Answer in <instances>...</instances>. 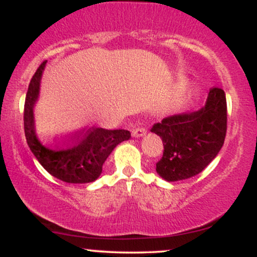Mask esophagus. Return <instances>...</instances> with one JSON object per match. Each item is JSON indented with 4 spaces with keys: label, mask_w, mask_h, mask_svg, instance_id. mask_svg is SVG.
Listing matches in <instances>:
<instances>
[{
    "label": "esophagus",
    "mask_w": 257,
    "mask_h": 257,
    "mask_svg": "<svg viewBox=\"0 0 257 257\" xmlns=\"http://www.w3.org/2000/svg\"><path fill=\"white\" fill-rule=\"evenodd\" d=\"M146 134V131L143 128V126H138V128H134L132 132V135L134 138H141Z\"/></svg>",
    "instance_id": "1"
}]
</instances>
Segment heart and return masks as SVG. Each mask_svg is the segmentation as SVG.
<instances>
[{"label":"heart","instance_id":"b5f03b06","mask_svg":"<svg viewBox=\"0 0 257 257\" xmlns=\"http://www.w3.org/2000/svg\"><path fill=\"white\" fill-rule=\"evenodd\" d=\"M184 100H185L184 93L179 94V95H176L175 98H173L169 102H168L167 106H166V110L168 112H174V111L179 110V108L181 107V105H182V102H184Z\"/></svg>","mask_w":257,"mask_h":257}]
</instances>
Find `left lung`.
I'll list each match as a JSON object with an SVG mask.
<instances>
[{
    "instance_id": "8db88e82",
    "label": "left lung",
    "mask_w": 257,
    "mask_h": 257,
    "mask_svg": "<svg viewBox=\"0 0 257 257\" xmlns=\"http://www.w3.org/2000/svg\"><path fill=\"white\" fill-rule=\"evenodd\" d=\"M226 129L225 91L211 88L205 105L198 111L174 114L152 126L151 132L162 139L164 146L156 172L169 182L196 176L220 152Z\"/></svg>"
}]
</instances>
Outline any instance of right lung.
<instances>
[{"instance_id": "obj_1", "label": "right lung", "mask_w": 257, "mask_h": 257, "mask_svg": "<svg viewBox=\"0 0 257 257\" xmlns=\"http://www.w3.org/2000/svg\"><path fill=\"white\" fill-rule=\"evenodd\" d=\"M47 61H43L32 76L24 106V131L31 152L52 176L69 184H87L99 178L102 164L114 147L129 140L131 132L124 129L107 131L90 128L58 143L47 144L36 134L34 107L40 96L41 78Z\"/></svg>"}]
</instances>
